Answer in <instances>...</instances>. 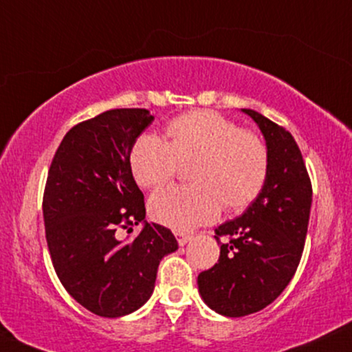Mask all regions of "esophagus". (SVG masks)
Wrapping results in <instances>:
<instances>
[{
  "mask_svg": "<svg viewBox=\"0 0 352 352\" xmlns=\"http://www.w3.org/2000/svg\"><path fill=\"white\" fill-rule=\"evenodd\" d=\"M191 239H193V237H191V235H188V234H177V242H179L180 247L186 245V243H188Z\"/></svg>",
  "mask_w": 352,
  "mask_h": 352,
  "instance_id": "1",
  "label": "esophagus"
}]
</instances>
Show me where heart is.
I'll use <instances>...</instances> for the list:
<instances>
[{
  "instance_id": "heart-1",
  "label": "heart",
  "mask_w": 352,
  "mask_h": 352,
  "mask_svg": "<svg viewBox=\"0 0 352 352\" xmlns=\"http://www.w3.org/2000/svg\"><path fill=\"white\" fill-rule=\"evenodd\" d=\"M168 143L144 133L130 153L138 185L154 188L190 164L191 185H172L151 197L154 221L177 232H186L216 219L221 204L237 212L255 201L270 172V151L255 133L211 110H198L172 120Z\"/></svg>"
}]
</instances>
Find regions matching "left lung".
<instances>
[{
    "label": "left lung",
    "mask_w": 352,
    "mask_h": 352,
    "mask_svg": "<svg viewBox=\"0 0 352 352\" xmlns=\"http://www.w3.org/2000/svg\"><path fill=\"white\" fill-rule=\"evenodd\" d=\"M242 112L265 138L270 172L245 212L216 229L219 260L198 274L204 304L224 317L255 314L286 289L304 252L312 206V184L291 133L255 110ZM222 234L228 235L229 243L220 242Z\"/></svg>",
    "instance_id": "8db88e82"
}]
</instances>
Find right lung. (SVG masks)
Instances as JSON below:
<instances>
[{"label":"right lung","mask_w":352,"mask_h":352,"mask_svg":"<svg viewBox=\"0 0 352 352\" xmlns=\"http://www.w3.org/2000/svg\"><path fill=\"white\" fill-rule=\"evenodd\" d=\"M154 122L146 109H115L76 124L58 146L43 193L52 263L74 300L99 317L143 307L161 260L179 248L167 228L146 219L130 166L135 141ZM144 222L136 239L115 232Z\"/></svg>","instance_id":"1"}]
</instances>
